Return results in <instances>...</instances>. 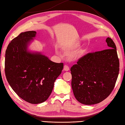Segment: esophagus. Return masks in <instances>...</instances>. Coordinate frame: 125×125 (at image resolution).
Returning a JSON list of instances; mask_svg holds the SVG:
<instances>
[{"label":"esophagus","instance_id":"obj_1","mask_svg":"<svg viewBox=\"0 0 125 125\" xmlns=\"http://www.w3.org/2000/svg\"><path fill=\"white\" fill-rule=\"evenodd\" d=\"M63 70H64V71H69V70H70V67H69L68 66H67V65H65L64 66V68H63Z\"/></svg>","mask_w":125,"mask_h":125}]
</instances>
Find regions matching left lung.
Here are the masks:
<instances>
[{"instance_id":"obj_1","label":"left lung","mask_w":125,"mask_h":125,"mask_svg":"<svg viewBox=\"0 0 125 125\" xmlns=\"http://www.w3.org/2000/svg\"><path fill=\"white\" fill-rule=\"evenodd\" d=\"M106 42L108 49L86 54L71 68L74 95L83 104L102 102L116 84L120 71L116 46L110 38Z\"/></svg>"}]
</instances>
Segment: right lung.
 <instances>
[{"label": "right lung", "mask_w": 125, "mask_h": 125, "mask_svg": "<svg viewBox=\"0 0 125 125\" xmlns=\"http://www.w3.org/2000/svg\"><path fill=\"white\" fill-rule=\"evenodd\" d=\"M36 35L34 31L21 33L11 41L5 52L7 81L20 98L31 104L48 99L63 68V63L53 62L40 53L27 51L28 43Z\"/></svg>", "instance_id": "right-lung-1"}]
</instances>
